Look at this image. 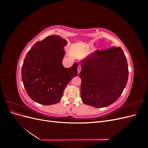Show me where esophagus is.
I'll return each instance as SVG.
<instances>
[{"instance_id": "34e87169", "label": "esophagus", "mask_w": 148, "mask_h": 148, "mask_svg": "<svg viewBox=\"0 0 148 148\" xmlns=\"http://www.w3.org/2000/svg\"><path fill=\"white\" fill-rule=\"evenodd\" d=\"M81 70H82V66H80V65H79L78 66V73H79V72H80V71H81Z\"/></svg>"}]
</instances>
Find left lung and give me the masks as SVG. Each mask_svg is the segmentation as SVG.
<instances>
[{
	"mask_svg": "<svg viewBox=\"0 0 148 148\" xmlns=\"http://www.w3.org/2000/svg\"><path fill=\"white\" fill-rule=\"evenodd\" d=\"M81 97L85 104L96 108L113 104L127 83V58L120 47L96 51L81 61Z\"/></svg>",
	"mask_w": 148,
	"mask_h": 148,
	"instance_id": "8db88e82",
	"label": "left lung"
}]
</instances>
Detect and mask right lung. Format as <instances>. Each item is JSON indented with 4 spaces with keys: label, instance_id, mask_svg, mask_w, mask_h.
<instances>
[{
    "label": "right lung",
    "instance_id": "1",
    "mask_svg": "<svg viewBox=\"0 0 148 148\" xmlns=\"http://www.w3.org/2000/svg\"><path fill=\"white\" fill-rule=\"evenodd\" d=\"M65 39L52 35L36 42L26 54L21 69V78L31 99L42 105L59 102L67 84L78 74V63L65 68Z\"/></svg>",
    "mask_w": 148,
    "mask_h": 148
}]
</instances>
